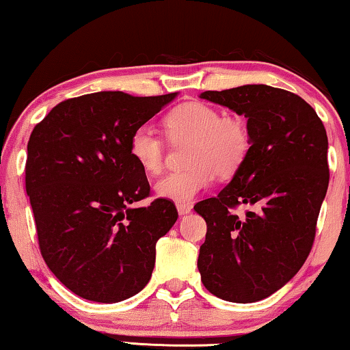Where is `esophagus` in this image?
<instances>
[{
    "label": "esophagus",
    "mask_w": 350,
    "mask_h": 350,
    "mask_svg": "<svg viewBox=\"0 0 350 350\" xmlns=\"http://www.w3.org/2000/svg\"><path fill=\"white\" fill-rule=\"evenodd\" d=\"M191 208H193V206L190 203H177V213H179V215H185L191 213Z\"/></svg>",
    "instance_id": "esophagus-1"
}]
</instances>
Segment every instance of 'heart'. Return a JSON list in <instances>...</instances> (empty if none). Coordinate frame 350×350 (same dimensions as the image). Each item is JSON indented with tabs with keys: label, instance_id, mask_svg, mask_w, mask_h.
Masks as SVG:
<instances>
[{
	"label": "heart",
	"instance_id": "b5f03b06",
	"mask_svg": "<svg viewBox=\"0 0 350 350\" xmlns=\"http://www.w3.org/2000/svg\"><path fill=\"white\" fill-rule=\"evenodd\" d=\"M163 133L173 146H184V170L165 176L155 185L157 195L177 203H189L206 189L214 174L230 179L247 160L252 133L244 116L224 114L219 107L193 101L170 111ZM130 154L147 174L163 170L166 149L160 136L141 126L131 135Z\"/></svg>",
	"mask_w": 350,
	"mask_h": 350
}]
</instances>
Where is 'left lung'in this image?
<instances>
[{
    "mask_svg": "<svg viewBox=\"0 0 350 350\" xmlns=\"http://www.w3.org/2000/svg\"><path fill=\"white\" fill-rule=\"evenodd\" d=\"M244 116L250 154L217 196L195 204L208 225L198 269L204 287L231 303L273 295L299 271L327 195L328 137L321 117L284 88L243 85L201 93ZM241 204L252 211L238 215Z\"/></svg>",
    "mask_w": 350,
    "mask_h": 350,
    "instance_id": "8db88e82",
    "label": "left lung"
}]
</instances>
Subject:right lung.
<instances>
[{
	"instance_id": "1",
	"label": "right lung",
	"mask_w": 350,
	"mask_h": 350,
	"mask_svg": "<svg viewBox=\"0 0 350 350\" xmlns=\"http://www.w3.org/2000/svg\"><path fill=\"white\" fill-rule=\"evenodd\" d=\"M176 93L98 92L70 98L33 128L25 187L44 262L79 297L117 303L141 292L155 244L177 220L171 200L150 196L130 154L131 135Z\"/></svg>"
}]
</instances>
